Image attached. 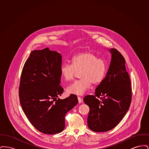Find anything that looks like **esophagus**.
<instances>
[{
  "mask_svg": "<svg viewBox=\"0 0 149 149\" xmlns=\"http://www.w3.org/2000/svg\"><path fill=\"white\" fill-rule=\"evenodd\" d=\"M78 99L79 103H82V102H83V99H82V98H81V97H78Z\"/></svg>",
  "mask_w": 149,
  "mask_h": 149,
  "instance_id": "obj_1",
  "label": "esophagus"
}]
</instances>
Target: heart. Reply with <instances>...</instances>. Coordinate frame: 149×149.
Listing matches in <instances>:
<instances>
[{
  "mask_svg": "<svg viewBox=\"0 0 149 149\" xmlns=\"http://www.w3.org/2000/svg\"><path fill=\"white\" fill-rule=\"evenodd\" d=\"M72 64H63L60 73L65 81L72 80L77 72H80V80L74 81L66 89L71 94L84 95L91 87L92 84H98L106 76L107 65L105 60L99 58L90 51L83 52L72 58Z\"/></svg>",
  "mask_w": 149,
  "mask_h": 149,
  "instance_id": "obj_1",
  "label": "heart"
}]
</instances>
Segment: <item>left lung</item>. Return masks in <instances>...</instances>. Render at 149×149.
<instances>
[{"label":"left lung","mask_w":149,"mask_h":149,"mask_svg":"<svg viewBox=\"0 0 149 149\" xmlns=\"http://www.w3.org/2000/svg\"><path fill=\"white\" fill-rule=\"evenodd\" d=\"M111 60L106 77L97 87L95 95H87L84 102L90 111L88 126L94 132H106L115 127L130 106L132 91L125 60L115 49L108 50ZM102 96L101 100L97 99Z\"/></svg>","instance_id":"obj_1"}]
</instances>
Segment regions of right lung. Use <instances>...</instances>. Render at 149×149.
<instances>
[{"label": "right lung", "mask_w": 149, "mask_h": 149, "mask_svg": "<svg viewBox=\"0 0 149 149\" xmlns=\"http://www.w3.org/2000/svg\"><path fill=\"white\" fill-rule=\"evenodd\" d=\"M62 56L48 47L32 51L24 65L19 88L22 109L39 131L52 135L65 128V116L78 103L72 94L60 99L64 89L60 85Z\"/></svg>", "instance_id": "1"}]
</instances>
